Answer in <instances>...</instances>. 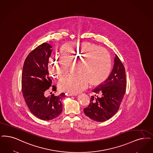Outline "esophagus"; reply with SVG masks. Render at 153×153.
I'll use <instances>...</instances> for the list:
<instances>
[{"label":"esophagus","instance_id":"obj_1","mask_svg":"<svg viewBox=\"0 0 153 153\" xmlns=\"http://www.w3.org/2000/svg\"><path fill=\"white\" fill-rule=\"evenodd\" d=\"M78 94H77V93H75V94H74V93H68V96H77Z\"/></svg>","mask_w":153,"mask_h":153}]
</instances>
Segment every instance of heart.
<instances>
[{
  "label": "heart",
  "instance_id": "1",
  "mask_svg": "<svg viewBox=\"0 0 153 153\" xmlns=\"http://www.w3.org/2000/svg\"><path fill=\"white\" fill-rule=\"evenodd\" d=\"M60 54L61 57L53 56L49 60L48 69L53 77L59 78L65 75L70 64L76 61V74L66 76L59 81L58 86L62 91L77 93L85 89L89 82L91 84L102 82L110 74V54L96 45L68 43L61 47Z\"/></svg>",
  "mask_w": 153,
  "mask_h": 153
}]
</instances>
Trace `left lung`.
Returning <instances> with one entry per match:
<instances>
[{"label":"left lung","mask_w":153,"mask_h":153,"mask_svg":"<svg viewBox=\"0 0 153 153\" xmlns=\"http://www.w3.org/2000/svg\"><path fill=\"white\" fill-rule=\"evenodd\" d=\"M125 69L117 55L110 75L93 89L89 106L84 108L86 116L97 122H104L113 116L120 108L126 92Z\"/></svg>","instance_id":"obj_1"}]
</instances>
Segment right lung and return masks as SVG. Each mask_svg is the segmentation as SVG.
Instances as JSON below:
<instances>
[{"label": "right lung", "instance_id": "1", "mask_svg": "<svg viewBox=\"0 0 153 153\" xmlns=\"http://www.w3.org/2000/svg\"><path fill=\"white\" fill-rule=\"evenodd\" d=\"M52 46L44 43L31 51L25 60L22 75V89L25 102L31 113L44 121L53 120L62 110L61 99L66 96L62 93L58 96H44L52 86L48 64L52 51ZM56 91V87L52 86Z\"/></svg>", "mask_w": 153, "mask_h": 153}]
</instances>
